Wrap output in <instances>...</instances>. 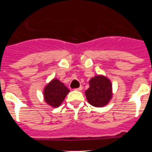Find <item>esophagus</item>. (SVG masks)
Here are the masks:
<instances>
[{
	"label": "esophagus",
	"instance_id": "obj_1",
	"mask_svg": "<svg viewBox=\"0 0 152 152\" xmlns=\"http://www.w3.org/2000/svg\"><path fill=\"white\" fill-rule=\"evenodd\" d=\"M82 88H83V87H82V86H80V87H78V88L75 89V90H76V91H80V90H82Z\"/></svg>",
	"mask_w": 152,
	"mask_h": 152
}]
</instances>
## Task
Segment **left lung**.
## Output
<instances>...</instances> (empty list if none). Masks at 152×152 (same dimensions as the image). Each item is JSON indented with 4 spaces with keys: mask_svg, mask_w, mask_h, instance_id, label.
Masks as SVG:
<instances>
[{
    "mask_svg": "<svg viewBox=\"0 0 152 152\" xmlns=\"http://www.w3.org/2000/svg\"><path fill=\"white\" fill-rule=\"evenodd\" d=\"M90 87L85 90L87 102L96 107L106 106L113 97L112 83L109 79L102 75L92 78L89 82Z\"/></svg>",
    "mask_w": 152,
    "mask_h": 152,
    "instance_id": "left-lung-1",
    "label": "left lung"
}]
</instances>
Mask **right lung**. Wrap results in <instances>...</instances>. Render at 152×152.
Here are the masks:
<instances>
[{"label":"right lung","mask_w":152,"mask_h":152,"mask_svg":"<svg viewBox=\"0 0 152 152\" xmlns=\"http://www.w3.org/2000/svg\"><path fill=\"white\" fill-rule=\"evenodd\" d=\"M70 90L57 79L50 81L44 88L45 102L52 107H58L63 102Z\"/></svg>","instance_id":"1"}]
</instances>
